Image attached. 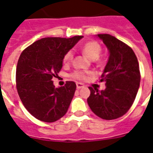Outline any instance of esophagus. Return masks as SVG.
<instances>
[{
	"mask_svg": "<svg viewBox=\"0 0 153 153\" xmlns=\"http://www.w3.org/2000/svg\"><path fill=\"white\" fill-rule=\"evenodd\" d=\"M84 84H83V83H76V88L79 90V89H81V88H83L84 87Z\"/></svg>",
	"mask_w": 153,
	"mask_h": 153,
	"instance_id": "1",
	"label": "esophagus"
}]
</instances>
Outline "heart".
I'll return each mask as SVG.
<instances>
[{
	"mask_svg": "<svg viewBox=\"0 0 153 153\" xmlns=\"http://www.w3.org/2000/svg\"><path fill=\"white\" fill-rule=\"evenodd\" d=\"M82 52L86 55L90 60H94L98 63H102L104 62V60L102 57L100 56L101 52H102V47L98 42L95 40H90V41L86 42L82 47H81ZM74 57V52L73 51L70 50L63 56V61L64 63H68L72 60ZM91 72H84V71H80V70H76L75 72L71 74L74 79H79V80H86L88 79L90 76L92 75Z\"/></svg>",
	"mask_w": 153,
	"mask_h": 153,
	"instance_id": "b5f03b06",
	"label": "heart"
}]
</instances>
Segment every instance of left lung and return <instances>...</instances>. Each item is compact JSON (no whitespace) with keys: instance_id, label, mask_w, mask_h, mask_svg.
Returning a JSON list of instances; mask_svg holds the SVG:
<instances>
[{"instance_id":"8db88e82","label":"left lung","mask_w":153,"mask_h":153,"mask_svg":"<svg viewBox=\"0 0 153 153\" xmlns=\"http://www.w3.org/2000/svg\"><path fill=\"white\" fill-rule=\"evenodd\" d=\"M109 51V57L101 82L106 89L99 91L89 87V106L97 117L106 120L120 118L129 111L140 87V67L130 47L112 35L97 34Z\"/></svg>"}]
</instances>
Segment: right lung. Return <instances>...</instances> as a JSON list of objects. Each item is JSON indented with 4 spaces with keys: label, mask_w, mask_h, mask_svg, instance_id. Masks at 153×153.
<instances>
[{
    "label": "right lung",
    "mask_w": 153,
    "mask_h": 153,
    "mask_svg": "<svg viewBox=\"0 0 153 153\" xmlns=\"http://www.w3.org/2000/svg\"><path fill=\"white\" fill-rule=\"evenodd\" d=\"M83 36L71 38L45 37L36 40L21 53L16 69V86L27 110L37 120L53 123L68 110L76 83L67 81L56 88L53 77L63 67V56Z\"/></svg>",
    "instance_id": "obj_1"
}]
</instances>
